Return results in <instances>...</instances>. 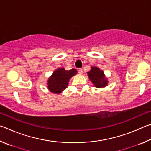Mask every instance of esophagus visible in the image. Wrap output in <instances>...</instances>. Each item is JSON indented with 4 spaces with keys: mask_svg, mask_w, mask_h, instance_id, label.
I'll return each instance as SVG.
<instances>
[{
    "mask_svg": "<svg viewBox=\"0 0 151 151\" xmlns=\"http://www.w3.org/2000/svg\"><path fill=\"white\" fill-rule=\"evenodd\" d=\"M78 72L79 74H80V75H82V74H83V69H82V68H79V69L78 70Z\"/></svg>",
    "mask_w": 151,
    "mask_h": 151,
    "instance_id": "1",
    "label": "esophagus"
}]
</instances>
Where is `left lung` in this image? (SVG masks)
Wrapping results in <instances>:
<instances>
[{"instance_id":"left-lung-1","label":"left lung","mask_w":151,"mask_h":151,"mask_svg":"<svg viewBox=\"0 0 151 151\" xmlns=\"http://www.w3.org/2000/svg\"><path fill=\"white\" fill-rule=\"evenodd\" d=\"M87 73L88 78L96 88H103L108 85V79L105 77L104 72L96 66H92Z\"/></svg>"}]
</instances>
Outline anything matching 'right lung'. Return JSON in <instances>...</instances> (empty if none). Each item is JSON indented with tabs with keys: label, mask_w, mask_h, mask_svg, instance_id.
<instances>
[{
	"label": "right lung",
	"mask_w": 151,
	"mask_h": 151,
	"mask_svg": "<svg viewBox=\"0 0 151 151\" xmlns=\"http://www.w3.org/2000/svg\"><path fill=\"white\" fill-rule=\"evenodd\" d=\"M77 73L75 68L66 70L64 68H59L54 71L48 79V88L51 93L60 94L67 88L70 79Z\"/></svg>",
	"instance_id": "add662e5"
}]
</instances>
